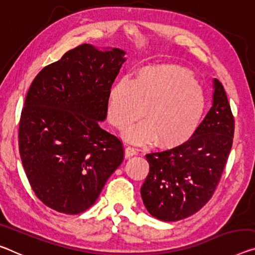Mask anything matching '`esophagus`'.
I'll return each mask as SVG.
<instances>
[{
	"label": "esophagus",
	"mask_w": 255,
	"mask_h": 255,
	"mask_svg": "<svg viewBox=\"0 0 255 255\" xmlns=\"http://www.w3.org/2000/svg\"><path fill=\"white\" fill-rule=\"evenodd\" d=\"M138 154V149H135V148L133 147H127L124 150V155H125V158H130L132 156H134Z\"/></svg>",
	"instance_id": "obj_1"
}]
</instances>
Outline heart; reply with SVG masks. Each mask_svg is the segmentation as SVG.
<instances>
[{"mask_svg":"<svg viewBox=\"0 0 255 255\" xmlns=\"http://www.w3.org/2000/svg\"><path fill=\"white\" fill-rule=\"evenodd\" d=\"M206 107L205 95L189 70L177 65L140 68L133 81L122 78L109 91L108 120L122 128L143 114L146 121L123 133L135 144L172 148L194 134Z\"/></svg>","mask_w":255,"mask_h":255,"instance_id":"1","label":"heart"}]
</instances>
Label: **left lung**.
<instances>
[{
  "mask_svg": "<svg viewBox=\"0 0 255 255\" xmlns=\"http://www.w3.org/2000/svg\"><path fill=\"white\" fill-rule=\"evenodd\" d=\"M212 107L197 130L173 149L146 157L149 173L140 193L152 217L178 221L190 217L212 197L234 138V116L222 84L213 78Z\"/></svg>",
  "mask_w": 255,
  "mask_h": 255,
  "instance_id": "8db88e82",
  "label": "left lung"
}]
</instances>
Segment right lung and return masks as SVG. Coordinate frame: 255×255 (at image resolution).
<instances>
[{
    "instance_id": "add662e5",
    "label": "right lung",
    "mask_w": 255,
    "mask_h": 255,
    "mask_svg": "<svg viewBox=\"0 0 255 255\" xmlns=\"http://www.w3.org/2000/svg\"><path fill=\"white\" fill-rule=\"evenodd\" d=\"M125 54L82 44L43 68L27 92L19 152L35 195L57 212L87 211L122 163V143L100 122Z\"/></svg>"
}]
</instances>
